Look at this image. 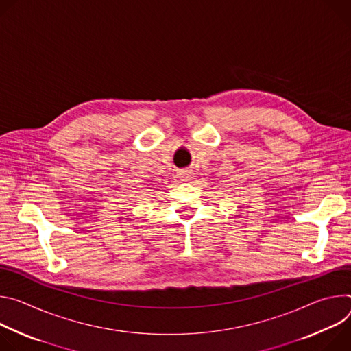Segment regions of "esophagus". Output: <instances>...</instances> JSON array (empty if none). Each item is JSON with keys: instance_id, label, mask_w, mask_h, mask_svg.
Instances as JSON below:
<instances>
[{"instance_id": "1", "label": "esophagus", "mask_w": 351, "mask_h": 351, "mask_svg": "<svg viewBox=\"0 0 351 351\" xmlns=\"http://www.w3.org/2000/svg\"><path fill=\"white\" fill-rule=\"evenodd\" d=\"M180 178L182 181H191V178H193V173L191 170H182L180 171Z\"/></svg>"}]
</instances>
